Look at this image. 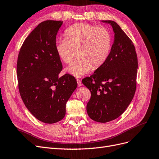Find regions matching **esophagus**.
<instances>
[{
    "label": "esophagus",
    "instance_id": "esophagus-1",
    "mask_svg": "<svg viewBox=\"0 0 159 159\" xmlns=\"http://www.w3.org/2000/svg\"><path fill=\"white\" fill-rule=\"evenodd\" d=\"M76 82H77V83H78V86L80 87V86H81L82 85V83H81V81H80V79H76Z\"/></svg>",
    "mask_w": 159,
    "mask_h": 159
}]
</instances>
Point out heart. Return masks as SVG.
<instances>
[{"mask_svg": "<svg viewBox=\"0 0 159 159\" xmlns=\"http://www.w3.org/2000/svg\"><path fill=\"white\" fill-rule=\"evenodd\" d=\"M64 36L65 39L56 41V52L61 61L69 64L73 60V50H78L79 58L66 69L75 77L87 74L92 66L94 69L100 67L109 57L112 39L105 27L77 23L68 27Z\"/></svg>", "mask_w": 159, "mask_h": 159, "instance_id": "heart-1", "label": "heart"}]
</instances>
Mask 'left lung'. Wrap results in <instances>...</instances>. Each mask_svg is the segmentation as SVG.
<instances>
[{"label": "left lung", "instance_id": "left-lung-1", "mask_svg": "<svg viewBox=\"0 0 159 159\" xmlns=\"http://www.w3.org/2000/svg\"><path fill=\"white\" fill-rule=\"evenodd\" d=\"M102 22L112 27L115 34L110 54L82 83L91 92L88 115L93 120L105 123L118 118L131 103L136 89L138 57L132 40L116 22Z\"/></svg>", "mask_w": 159, "mask_h": 159}]
</instances>
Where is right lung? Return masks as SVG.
Segmentation results:
<instances>
[{"instance_id":"obj_1","label":"right lung","mask_w":159,"mask_h":159,"mask_svg":"<svg viewBox=\"0 0 159 159\" xmlns=\"http://www.w3.org/2000/svg\"><path fill=\"white\" fill-rule=\"evenodd\" d=\"M62 24L54 20L39 23L25 40L17 62L22 100L35 118L47 124L63 119L66 103L77 87L73 76H59L62 64L55 43Z\"/></svg>"}]
</instances>
